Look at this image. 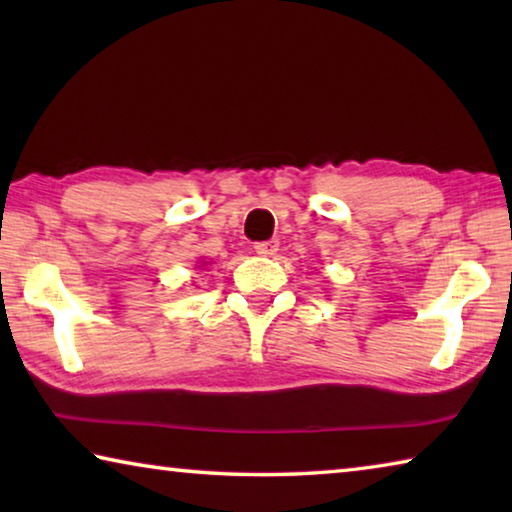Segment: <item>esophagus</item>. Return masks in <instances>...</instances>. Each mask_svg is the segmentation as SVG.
<instances>
[{"instance_id":"34e87169","label":"esophagus","mask_w":512,"mask_h":512,"mask_svg":"<svg viewBox=\"0 0 512 512\" xmlns=\"http://www.w3.org/2000/svg\"><path fill=\"white\" fill-rule=\"evenodd\" d=\"M277 248H280V241H277V239L257 241V244H255V253L262 255V257H273V255L277 253Z\"/></svg>"}]
</instances>
